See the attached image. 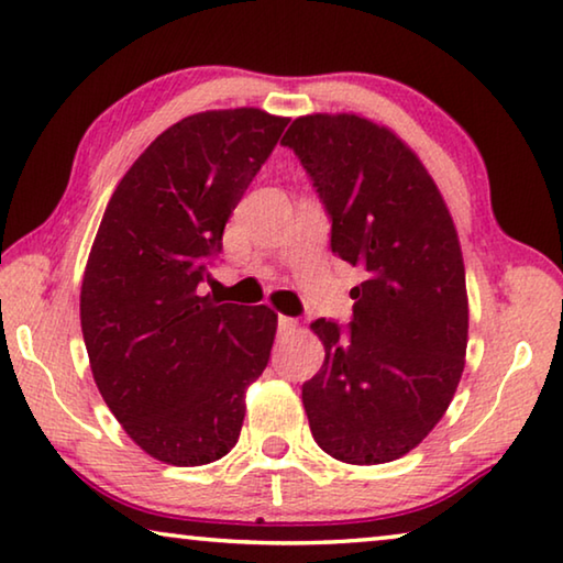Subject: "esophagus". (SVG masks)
<instances>
[{"instance_id": "1", "label": "esophagus", "mask_w": 563, "mask_h": 563, "mask_svg": "<svg viewBox=\"0 0 563 563\" xmlns=\"http://www.w3.org/2000/svg\"><path fill=\"white\" fill-rule=\"evenodd\" d=\"M276 327H279V331H294L297 329V319L279 314V319H276Z\"/></svg>"}]
</instances>
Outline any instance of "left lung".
<instances>
[{
    "label": "left lung",
    "instance_id": "8db88e82",
    "mask_svg": "<svg viewBox=\"0 0 563 563\" xmlns=\"http://www.w3.org/2000/svg\"><path fill=\"white\" fill-rule=\"evenodd\" d=\"M358 266L349 329L317 319L324 364L301 386L311 437L346 464H386L437 427L464 372L468 303L459 236L434 179L399 136L356 114L294 119L282 140Z\"/></svg>",
    "mask_w": 563,
    "mask_h": 563
}]
</instances>
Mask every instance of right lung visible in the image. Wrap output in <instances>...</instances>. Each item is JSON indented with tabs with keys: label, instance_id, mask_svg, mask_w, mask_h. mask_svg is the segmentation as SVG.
Masks as SVG:
<instances>
[{
	"label": "right lung",
	"instance_id": "right-lung-1",
	"mask_svg": "<svg viewBox=\"0 0 563 563\" xmlns=\"http://www.w3.org/2000/svg\"><path fill=\"white\" fill-rule=\"evenodd\" d=\"M289 124L254 107L191 114L109 199L81 282V334L107 407L146 454L201 466L232 451L272 354L269 307L199 297L249 184Z\"/></svg>",
	"mask_w": 563,
	"mask_h": 563
}]
</instances>
